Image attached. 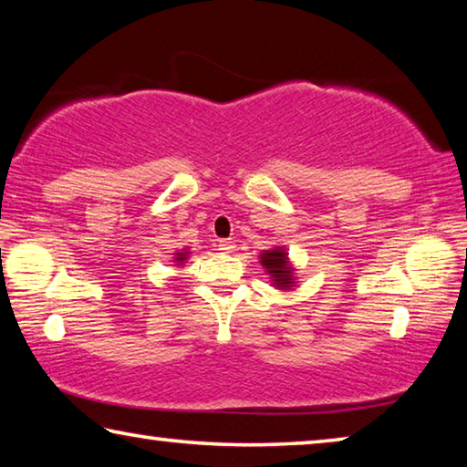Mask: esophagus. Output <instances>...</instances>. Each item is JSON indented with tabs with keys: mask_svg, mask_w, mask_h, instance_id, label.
<instances>
[{
	"mask_svg": "<svg viewBox=\"0 0 467 467\" xmlns=\"http://www.w3.org/2000/svg\"><path fill=\"white\" fill-rule=\"evenodd\" d=\"M218 249L223 253H233L236 249V244L233 239H223V241H218Z\"/></svg>",
	"mask_w": 467,
	"mask_h": 467,
	"instance_id": "34e87169",
	"label": "esophagus"
}]
</instances>
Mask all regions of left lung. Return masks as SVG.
<instances>
[{
	"instance_id": "left-lung-1",
	"label": "left lung",
	"mask_w": 467,
	"mask_h": 467,
	"mask_svg": "<svg viewBox=\"0 0 467 467\" xmlns=\"http://www.w3.org/2000/svg\"><path fill=\"white\" fill-rule=\"evenodd\" d=\"M259 264L272 278V286L278 290H292L296 286V270L292 265L286 247H274L259 253Z\"/></svg>"
}]
</instances>
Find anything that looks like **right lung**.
<instances>
[{"label": "right lung", "instance_id": "obj_1", "mask_svg": "<svg viewBox=\"0 0 467 467\" xmlns=\"http://www.w3.org/2000/svg\"><path fill=\"white\" fill-rule=\"evenodd\" d=\"M189 255H192V251L189 249H179L172 253V262H175V265H183V264H187Z\"/></svg>", "mask_w": 467, "mask_h": 467}]
</instances>
